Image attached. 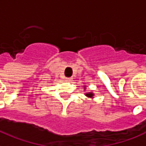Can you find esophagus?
I'll list each match as a JSON object with an SVG mask.
<instances>
[{"instance_id":"34e87169","label":"esophagus","mask_w":146,"mask_h":146,"mask_svg":"<svg viewBox=\"0 0 146 146\" xmlns=\"http://www.w3.org/2000/svg\"><path fill=\"white\" fill-rule=\"evenodd\" d=\"M66 80L67 82H70L73 80V78H72V77H70V78H66Z\"/></svg>"}]
</instances>
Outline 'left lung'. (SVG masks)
I'll return each mask as SVG.
<instances>
[{
	"label": "left lung",
	"mask_w": 146,
	"mask_h": 146,
	"mask_svg": "<svg viewBox=\"0 0 146 146\" xmlns=\"http://www.w3.org/2000/svg\"><path fill=\"white\" fill-rule=\"evenodd\" d=\"M86 96L89 97V98H92L93 94H92V93H90V94H86Z\"/></svg>",
	"instance_id": "8db88e82"
}]
</instances>
